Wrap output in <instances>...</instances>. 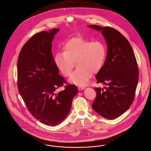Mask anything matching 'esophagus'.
<instances>
[{
    "mask_svg": "<svg viewBox=\"0 0 151 151\" xmlns=\"http://www.w3.org/2000/svg\"><path fill=\"white\" fill-rule=\"evenodd\" d=\"M78 90H79V91H81V90H83L85 89V87H83V86H78Z\"/></svg>",
    "mask_w": 151,
    "mask_h": 151,
    "instance_id": "obj_1",
    "label": "esophagus"
}]
</instances>
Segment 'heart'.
I'll use <instances>...</instances> for the list:
<instances>
[{
  "instance_id": "obj_1",
  "label": "heart",
  "mask_w": 151,
  "mask_h": 151,
  "mask_svg": "<svg viewBox=\"0 0 151 151\" xmlns=\"http://www.w3.org/2000/svg\"><path fill=\"white\" fill-rule=\"evenodd\" d=\"M106 53V47L102 42H92L81 37H75L64 44L63 52L55 55L54 63L60 73L65 77L70 76L75 63L77 69L71 75L69 81L84 86L92 73H96L101 69Z\"/></svg>"
}]
</instances>
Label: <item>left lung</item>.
Instances as JSON below:
<instances>
[{
	"mask_svg": "<svg viewBox=\"0 0 151 151\" xmlns=\"http://www.w3.org/2000/svg\"><path fill=\"white\" fill-rule=\"evenodd\" d=\"M88 27L101 32L107 47L104 64L96 76L97 83L107 87L105 91L93 88L96 96L92 107L101 116L113 119L127 111L134 101L139 81L137 61L128 40L118 31L97 25Z\"/></svg>",
	"mask_w": 151,
	"mask_h": 151,
	"instance_id": "1",
	"label": "left lung"
}]
</instances>
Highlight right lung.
I'll use <instances>...</instances> for the list:
<instances>
[{
	"mask_svg": "<svg viewBox=\"0 0 151 151\" xmlns=\"http://www.w3.org/2000/svg\"><path fill=\"white\" fill-rule=\"evenodd\" d=\"M59 31L54 28L34 35L22 47L18 59V88L29 111L35 119L55 126L70 112L76 86L56 90L65 81L59 75L52 53V42Z\"/></svg>",
	"mask_w": 151,
	"mask_h": 151,
	"instance_id": "1",
	"label": "right lung"
}]
</instances>
